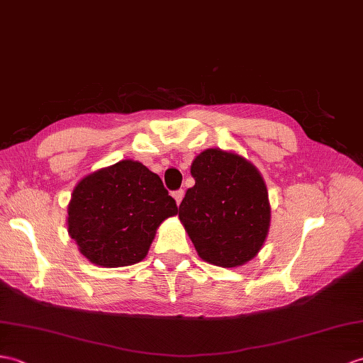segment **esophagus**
I'll use <instances>...</instances> for the list:
<instances>
[{"instance_id":"esophagus-1","label":"esophagus","mask_w":363,"mask_h":363,"mask_svg":"<svg viewBox=\"0 0 363 363\" xmlns=\"http://www.w3.org/2000/svg\"><path fill=\"white\" fill-rule=\"evenodd\" d=\"M173 198H174V201H176V204H181V201H182V198H184V190L181 189V190H176V191H173Z\"/></svg>"}]
</instances>
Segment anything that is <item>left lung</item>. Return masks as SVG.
Listing matches in <instances>:
<instances>
[{
	"instance_id": "obj_1",
	"label": "left lung",
	"mask_w": 363,
	"mask_h": 363,
	"mask_svg": "<svg viewBox=\"0 0 363 363\" xmlns=\"http://www.w3.org/2000/svg\"><path fill=\"white\" fill-rule=\"evenodd\" d=\"M195 185L179 206V220L198 255L210 264L237 267L263 246L271 223L267 189L246 159L216 148L191 164Z\"/></svg>"
}]
</instances>
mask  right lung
<instances>
[{
	"instance_id": "1",
	"label": "right lung",
	"mask_w": 363,
	"mask_h": 363,
	"mask_svg": "<svg viewBox=\"0 0 363 363\" xmlns=\"http://www.w3.org/2000/svg\"><path fill=\"white\" fill-rule=\"evenodd\" d=\"M176 213V201L156 173L121 161L75 185L67 232L91 263L122 267L145 258L159 224Z\"/></svg>"
}]
</instances>
